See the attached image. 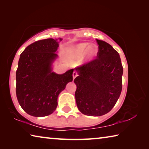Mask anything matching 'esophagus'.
Returning a JSON list of instances; mask_svg holds the SVG:
<instances>
[{
  "label": "esophagus",
  "instance_id": "34e87169",
  "mask_svg": "<svg viewBox=\"0 0 149 149\" xmlns=\"http://www.w3.org/2000/svg\"><path fill=\"white\" fill-rule=\"evenodd\" d=\"M77 76V72H73V79H75V77H76Z\"/></svg>",
  "mask_w": 149,
  "mask_h": 149
}]
</instances>
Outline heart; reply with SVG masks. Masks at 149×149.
Instances as JSON below:
<instances>
[{"instance_id": "b5f03b06", "label": "heart", "mask_w": 149, "mask_h": 149, "mask_svg": "<svg viewBox=\"0 0 149 149\" xmlns=\"http://www.w3.org/2000/svg\"><path fill=\"white\" fill-rule=\"evenodd\" d=\"M98 49L95 45H89L87 42L79 43L70 48L68 51L70 57L74 60H80L84 58L89 60L94 58L97 55Z\"/></svg>"}]
</instances>
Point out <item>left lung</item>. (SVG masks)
I'll use <instances>...</instances> for the list:
<instances>
[{"mask_svg":"<svg viewBox=\"0 0 149 149\" xmlns=\"http://www.w3.org/2000/svg\"><path fill=\"white\" fill-rule=\"evenodd\" d=\"M97 58L75 70L77 108L82 114L100 116L109 112L122 89L123 67L119 53L107 42L97 39Z\"/></svg>","mask_w":149,"mask_h":149,"instance_id":"left-lung-1","label":"left lung"}]
</instances>
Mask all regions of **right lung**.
Instances as JSON below:
<instances>
[{
	"label": "right lung",
	"instance_id": "1",
	"mask_svg": "<svg viewBox=\"0 0 149 149\" xmlns=\"http://www.w3.org/2000/svg\"><path fill=\"white\" fill-rule=\"evenodd\" d=\"M62 40L37 41L20 54L16 75V96L22 109L32 116L43 117L53 113L59 94L73 80L74 69L63 74L52 72Z\"/></svg>",
	"mask_w": 149,
	"mask_h": 149
}]
</instances>
